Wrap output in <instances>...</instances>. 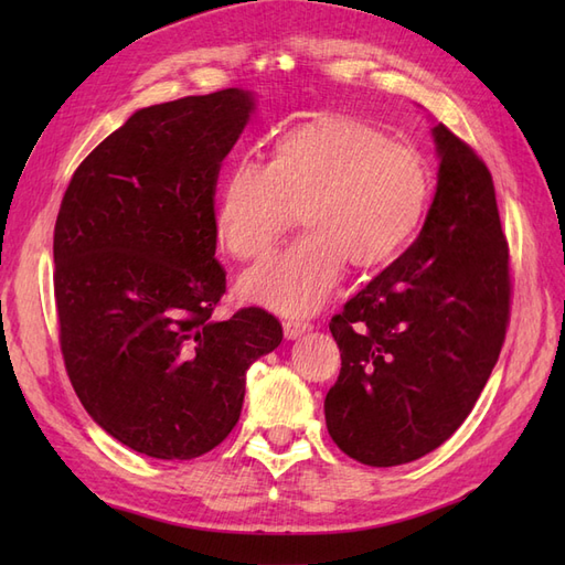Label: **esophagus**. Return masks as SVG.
I'll return each mask as SVG.
<instances>
[{
	"label": "esophagus",
	"instance_id": "obj_1",
	"mask_svg": "<svg viewBox=\"0 0 565 565\" xmlns=\"http://www.w3.org/2000/svg\"><path fill=\"white\" fill-rule=\"evenodd\" d=\"M282 330H285V339H297L306 332H311V324L301 322V320H287V322H282Z\"/></svg>",
	"mask_w": 565,
	"mask_h": 565
}]
</instances>
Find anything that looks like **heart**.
Here are the masks:
<instances>
[{"instance_id": "b5f03b06", "label": "heart", "mask_w": 565, "mask_h": 565, "mask_svg": "<svg viewBox=\"0 0 565 565\" xmlns=\"http://www.w3.org/2000/svg\"><path fill=\"white\" fill-rule=\"evenodd\" d=\"M429 167L370 122L324 115L280 134L268 162H235L218 188L214 228L235 259L262 262L299 221L306 233L241 280V295L285 316L322 309L347 264H391L429 207Z\"/></svg>"}]
</instances>
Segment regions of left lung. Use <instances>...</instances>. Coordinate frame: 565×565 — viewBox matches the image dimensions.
I'll list each match as a JSON object with an SVG mask.
<instances>
[{"instance_id":"left-lung-1","label":"left lung","mask_w":565,"mask_h":565,"mask_svg":"<svg viewBox=\"0 0 565 565\" xmlns=\"http://www.w3.org/2000/svg\"><path fill=\"white\" fill-rule=\"evenodd\" d=\"M438 181L424 228L332 318L341 351L324 422L341 452L398 467L446 443L498 363L509 320V252L488 167L431 127Z\"/></svg>"}]
</instances>
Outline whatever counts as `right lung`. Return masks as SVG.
Returning a JSON list of instances; mask_svg holds the SVG:
<instances>
[{"instance_id": "1", "label": "right lung", "mask_w": 565, "mask_h": 565, "mask_svg": "<svg viewBox=\"0 0 565 565\" xmlns=\"http://www.w3.org/2000/svg\"><path fill=\"white\" fill-rule=\"evenodd\" d=\"M256 94L224 89L136 110L67 185L54 292L67 377L92 419L156 459H193L241 419L249 365L280 347L262 309L228 320L214 259L218 167Z\"/></svg>"}]
</instances>
